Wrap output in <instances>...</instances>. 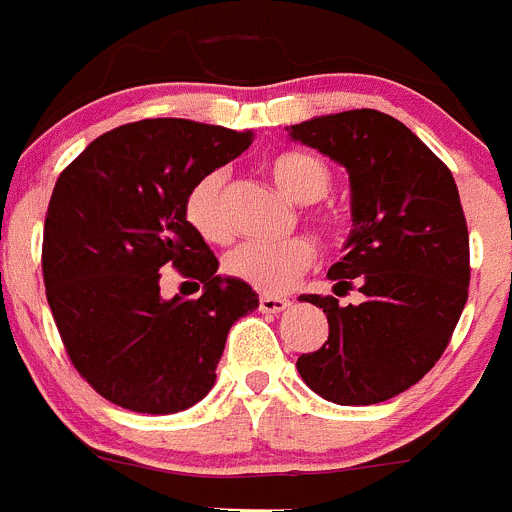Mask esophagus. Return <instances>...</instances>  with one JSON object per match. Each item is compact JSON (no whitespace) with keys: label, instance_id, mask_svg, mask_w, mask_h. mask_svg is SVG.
Wrapping results in <instances>:
<instances>
[{"label":"esophagus","instance_id":"obj_1","mask_svg":"<svg viewBox=\"0 0 512 512\" xmlns=\"http://www.w3.org/2000/svg\"><path fill=\"white\" fill-rule=\"evenodd\" d=\"M286 306H289V299H286V296L264 294L259 299V309L264 311V314H279V311H284Z\"/></svg>","mask_w":512,"mask_h":512}]
</instances>
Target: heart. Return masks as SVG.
<instances>
[{"instance_id":"1","label":"heart","mask_w":512,"mask_h":512,"mask_svg":"<svg viewBox=\"0 0 512 512\" xmlns=\"http://www.w3.org/2000/svg\"><path fill=\"white\" fill-rule=\"evenodd\" d=\"M269 173L276 186L296 203H314L332 188V170L309 153H281L269 160ZM226 175L208 170L193 183L186 196V218L206 241H226L231 233L226 201ZM324 226H342V218L324 216ZM314 261V246L306 238L289 241H243L223 259L228 276L246 281L253 289L284 291L299 279Z\"/></svg>"}]
</instances>
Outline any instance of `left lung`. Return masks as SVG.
I'll return each instance as SVG.
<instances>
[{
	"instance_id": "1",
	"label": "left lung",
	"mask_w": 512,
	"mask_h": 512,
	"mask_svg": "<svg viewBox=\"0 0 512 512\" xmlns=\"http://www.w3.org/2000/svg\"><path fill=\"white\" fill-rule=\"evenodd\" d=\"M289 138L349 173L352 233L329 279L362 304L304 294L329 339L301 354L306 387L334 405H377L420 382L445 352L467 301L470 238L447 165L407 125L347 110L291 125Z\"/></svg>"
}]
</instances>
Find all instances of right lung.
I'll return each instance as SVG.
<instances>
[{
	"label": "right lung",
	"mask_w": 512,
	"mask_h": 512,
	"mask_svg": "<svg viewBox=\"0 0 512 512\" xmlns=\"http://www.w3.org/2000/svg\"><path fill=\"white\" fill-rule=\"evenodd\" d=\"M251 143V130L140 120L92 140L57 178L42 243L47 301L77 372L125 410L173 415L201 402L228 329L259 309L246 281L218 274L186 218L193 183ZM165 265L201 280L202 296L163 300Z\"/></svg>",
	"instance_id": "1"
}]
</instances>
